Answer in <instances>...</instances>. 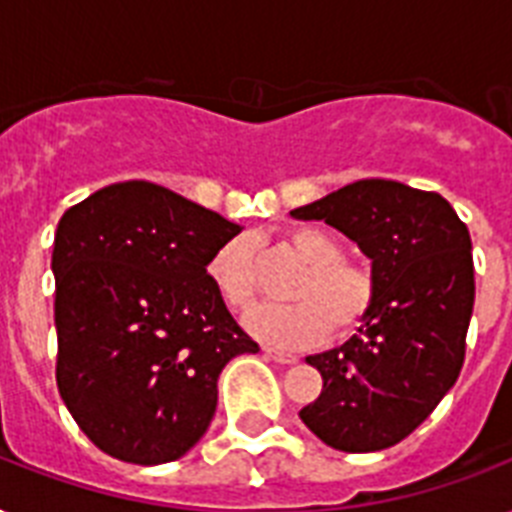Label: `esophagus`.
Wrapping results in <instances>:
<instances>
[{"label": "esophagus", "instance_id": "obj_1", "mask_svg": "<svg viewBox=\"0 0 512 512\" xmlns=\"http://www.w3.org/2000/svg\"><path fill=\"white\" fill-rule=\"evenodd\" d=\"M265 356L273 358V361H279V364H297V356L295 353H289V350H281V348H263Z\"/></svg>", "mask_w": 512, "mask_h": 512}]
</instances>
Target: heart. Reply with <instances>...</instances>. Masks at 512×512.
Listing matches in <instances>:
<instances>
[{
	"label": "heart",
	"instance_id": "heart-1",
	"mask_svg": "<svg viewBox=\"0 0 512 512\" xmlns=\"http://www.w3.org/2000/svg\"><path fill=\"white\" fill-rule=\"evenodd\" d=\"M284 244L305 268L289 289L295 303L263 305L247 316V329L260 340L300 348L313 345L335 329L350 335L364 327L377 308L380 281L364 263L345 260L342 244L321 228L297 225L284 233ZM209 281L233 311H247L257 300L255 252L247 239H233L209 257Z\"/></svg>",
	"mask_w": 512,
	"mask_h": 512
}]
</instances>
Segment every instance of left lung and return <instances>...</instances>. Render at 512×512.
<instances>
[{
    "label": "left lung",
    "mask_w": 512,
    "mask_h": 512,
    "mask_svg": "<svg viewBox=\"0 0 512 512\" xmlns=\"http://www.w3.org/2000/svg\"><path fill=\"white\" fill-rule=\"evenodd\" d=\"M372 260L380 297L358 335L305 361L324 380L300 420L332 449L380 452L420 428L460 377L476 279L468 225L433 191L356 180L292 209Z\"/></svg>",
    "instance_id": "1"
}]
</instances>
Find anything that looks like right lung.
I'll return each mask as SVG.
<instances>
[{"label": "right lung", "instance_id": "add662e5", "mask_svg": "<svg viewBox=\"0 0 512 512\" xmlns=\"http://www.w3.org/2000/svg\"><path fill=\"white\" fill-rule=\"evenodd\" d=\"M241 228L164 185L127 180L55 231V380L82 433L122 462L183 457L215 417L217 377L257 342L209 281Z\"/></svg>", "mask_w": 512, "mask_h": 512}]
</instances>
